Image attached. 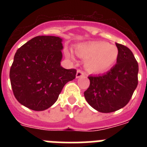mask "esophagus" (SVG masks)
Returning <instances> with one entry per match:
<instances>
[{"mask_svg": "<svg viewBox=\"0 0 147 147\" xmlns=\"http://www.w3.org/2000/svg\"><path fill=\"white\" fill-rule=\"evenodd\" d=\"M85 74L83 72V71L80 70V69H78V71H77V73H76V78H81V77H85Z\"/></svg>", "mask_w": 147, "mask_h": 147, "instance_id": "1", "label": "esophagus"}]
</instances>
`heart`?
I'll use <instances>...</instances> for the list:
<instances>
[{"mask_svg": "<svg viewBox=\"0 0 147 147\" xmlns=\"http://www.w3.org/2000/svg\"><path fill=\"white\" fill-rule=\"evenodd\" d=\"M77 55L86 60L85 68L92 73L107 71L117 62L118 49L114 45L104 41L81 45L76 49Z\"/></svg>", "mask_w": 147, "mask_h": 147, "instance_id": "b5f03b06", "label": "heart"}]
</instances>
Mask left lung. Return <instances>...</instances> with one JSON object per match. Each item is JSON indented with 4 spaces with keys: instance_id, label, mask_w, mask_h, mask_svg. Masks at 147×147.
I'll use <instances>...</instances> for the list:
<instances>
[{
    "instance_id": "8db88e82",
    "label": "left lung",
    "mask_w": 147,
    "mask_h": 147,
    "mask_svg": "<svg viewBox=\"0 0 147 147\" xmlns=\"http://www.w3.org/2000/svg\"><path fill=\"white\" fill-rule=\"evenodd\" d=\"M116 46L117 64L104 75L88 76L90 85L84 92L87 102L101 113L116 111L126 106L138 84L139 67L134 55L125 46Z\"/></svg>"
}]
</instances>
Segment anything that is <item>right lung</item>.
Listing matches in <instances>:
<instances>
[{
    "label": "right lung",
    "instance_id": "add662e5",
    "mask_svg": "<svg viewBox=\"0 0 147 147\" xmlns=\"http://www.w3.org/2000/svg\"><path fill=\"white\" fill-rule=\"evenodd\" d=\"M62 40L38 36L17 49L10 67L15 98L21 105L40 111L57 100L64 85L76 78V69L61 66Z\"/></svg>",
    "mask_w": 147,
    "mask_h": 147
}]
</instances>
